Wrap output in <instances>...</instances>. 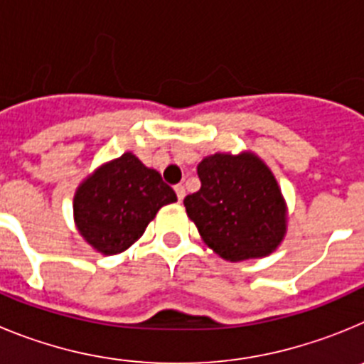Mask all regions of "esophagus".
<instances>
[{
	"instance_id": "esophagus-1",
	"label": "esophagus",
	"mask_w": 364,
	"mask_h": 364,
	"mask_svg": "<svg viewBox=\"0 0 364 364\" xmlns=\"http://www.w3.org/2000/svg\"><path fill=\"white\" fill-rule=\"evenodd\" d=\"M175 193H176V198H178V202L184 200V197H186V188H184V186H182V184L175 186Z\"/></svg>"
}]
</instances>
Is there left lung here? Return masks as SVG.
<instances>
[{"label": "left lung", "instance_id": "1", "mask_svg": "<svg viewBox=\"0 0 364 364\" xmlns=\"http://www.w3.org/2000/svg\"><path fill=\"white\" fill-rule=\"evenodd\" d=\"M197 173L202 186L184 205L205 246L230 262L262 259L281 246L288 205L264 160L252 151L215 153Z\"/></svg>", "mask_w": 364, "mask_h": 364}]
</instances>
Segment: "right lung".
<instances>
[{
    "label": "right lung",
    "mask_w": 364,
    "mask_h": 364,
    "mask_svg": "<svg viewBox=\"0 0 364 364\" xmlns=\"http://www.w3.org/2000/svg\"><path fill=\"white\" fill-rule=\"evenodd\" d=\"M176 195L156 169L133 153L96 167L76 188L73 213L76 230L102 255H118L133 246L162 205Z\"/></svg>",
    "instance_id": "add662e5"
}]
</instances>
